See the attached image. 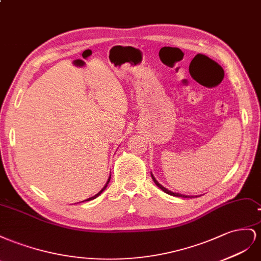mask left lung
Returning <instances> with one entry per match:
<instances>
[{"label":"left lung","mask_w":261,"mask_h":261,"mask_svg":"<svg viewBox=\"0 0 261 261\" xmlns=\"http://www.w3.org/2000/svg\"><path fill=\"white\" fill-rule=\"evenodd\" d=\"M151 175H152V179L154 180V182H155V185L158 186V187L160 188V189H162L164 192H166V193H168V195H170V196H174V197H180V198H193V196H187V195H181V193H178V192H173V191H170V190H168L167 188H165L164 187V186H162L158 180H156V178L153 176V174L151 173ZM195 197H197V196H195Z\"/></svg>","instance_id":"8db88e82"}]
</instances>
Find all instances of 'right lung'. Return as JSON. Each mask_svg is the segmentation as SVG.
<instances>
[{
    "instance_id": "obj_1",
    "label": "right lung",
    "mask_w": 261,
    "mask_h": 261,
    "mask_svg": "<svg viewBox=\"0 0 261 261\" xmlns=\"http://www.w3.org/2000/svg\"><path fill=\"white\" fill-rule=\"evenodd\" d=\"M110 178H111V175L109 176V178H108V180H107V182H106V185L105 186H103V188L98 192V193H96V195L95 196H93V197H91V198H88V199H86V200H84V201H91V200H93V199H95V198H97L99 195H100V193L103 191V190H105L106 188H107V186H108V184H109V181H110ZM84 201H82V202H84Z\"/></svg>"
}]
</instances>
